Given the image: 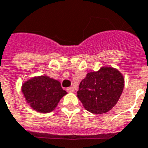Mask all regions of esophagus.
Wrapping results in <instances>:
<instances>
[{
	"instance_id": "1",
	"label": "esophagus",
	"mask_w": 148,
	"mask_h": 148,
	"mask_svg": "<svg viewBox=\"0 0 148 148\" xmlns=\"http://www.w3.org/2000/svg\"><path fill=\"white\" fill-rule=\"evenodd\" d=\"M66 91H67V92H74V87H68L67 89H66Z\"/></svg>"
}]
</instances>
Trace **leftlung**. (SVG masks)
I'll return each instance as SVG.
<instances>
[{
  "instance_id": "left-lung-1",
  "label": "left lung",
  "mask_w": 148,
  "mask_h": 148,
  "mask_svg": "<svg viewBox=\"0 0 148 148\" xmlns=\"http://www.w3.org/2000/svg\"><path fill=\"white\" fill-rule=\"evenodd\" d=\"M124 77L118 70L103 66L87 73L78 87V97L87 111L103 114L112 109L124 88Z\"/></svg>"
}]
</instances>
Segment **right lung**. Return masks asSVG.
Masks as SVG:
<instances>
[{"mask_svg": "<svg viewBox=\"0 0 148 148\" xmlns=\"http://www.w3.org/2000/svg\"><path fill=\"white\" fill-rule=\"evenodd\" d=\"M21 90L27 103L41 113L53 111L61 98L67 94L62 89L61 82L47 75L29 78L23 83Z\"/></svg>", "mask_w": 148, "mask_h": 148, "instance_id": "right-lung-1", "label": "right lung"}]
</instances>
